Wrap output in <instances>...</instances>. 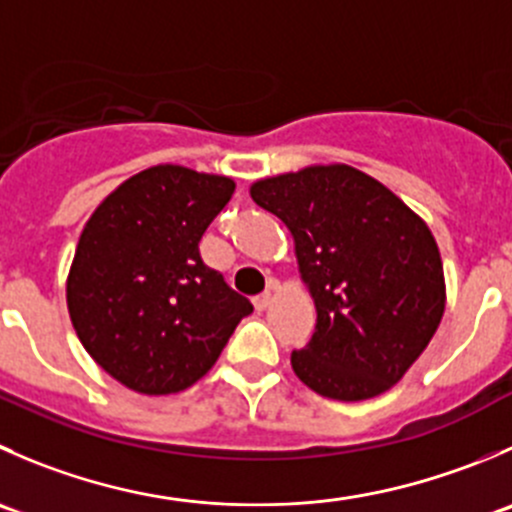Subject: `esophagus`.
Segmentation results:
<instances>
[{
	"mask_svg": "<svg viewBox=\"0 0 512 512\" xmlns=\"http://www.w3.org/2000/svg\"><path fill=\"white\" fill-rule=\"evenodd\" d=\"M272 305V292H262V295L255 297V310H267Z\"/></svg>",
	"mask_w": 512,
	"mask_h": 512,
	"instance_id": "obj_1",
	"label": "esophagus"
}]
</instances>
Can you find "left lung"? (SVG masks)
<instances>
[{
  "label": "left lung",
  "instance_id": "1",
  "mask_svg": "<svg viewBox=\"0 0 512 512\" xmlns=\"http://www.w3.org/2000/svg\"><path fill=\"white\" fill-rule=\"evenodd\" d=\"M250 197L290 230L315 302L312 340L290 357L295 375L342 403L388 393L445 312L443 257L428 222L342 162L262 177Z\"/></svg>",
  "mask_w": 512,
  "mask_h": 512
}]
</instances>
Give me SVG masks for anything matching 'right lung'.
<instances>
[{
	"label": "right lung",
	"mask_w": 512,
	"mask_h": 512,
	"mask_svg": "<svg viewBox=\"0 0 512 512\" xmlns=\"http://www.w3.org/2000/svg\"><path fill=\"white\" fill-rule=\"evenodd\" d=\"M235 180L155 165L109 192L84 222L67 310L84 350L140 395H172L210 372L250 315L247 297L200 257Z\"/></svg>",
	"instance_id": "right-lung-1"
}]
</instances>
